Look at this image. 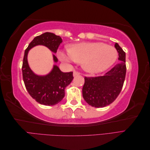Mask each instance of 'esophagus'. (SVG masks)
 Listing matches in <instances>:
<instances>
[{"mask_svg":"<svg viewBox=\"0 0 150 150\" xmlns=\"http://www.w3.org/2000/svg\"><path fill=\"white\" fill-rule=\"evenodd\" d=\"M79 75H80V72H78V71H73V76H74V77L78 76H79Z\"/></svg>","mask_w":150,"mask_h":150,"instance_id":"34e87169","label":"esophagus"}]
</instances>
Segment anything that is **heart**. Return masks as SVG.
<instances>
[{"label":"heart","instance_id":"heart-1","mask_svg":"<svg viewBox=\"0 0 150 150\" xmlns=\"http://www.w3.org/2000/svg\"><path fill=\"white\" fill-rule=\"evenodd\" d=\"M57 55L63 61L80 63L86 71L95 74L106 70L114 64L117 52L114 47L103 42H83L58 51Z\"/></svg>","mask_w":150,"mask_h":150}]
</instances>
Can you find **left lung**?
<instances>
[{"label":"left lung","mask_w":150,"mask_h":150,"mask_svg":"<svg viewBox=\"0 0 150 150\" xmlns=\"http://www.w3.org/2000/svg\"><path fill=\"white\" fill-rule=\"evenodd\" d=\"M115 47L118 52V64L103 76L84 77L83 96L93 107L103 108L112 103L123 86L126 72V54L117 43H115Z\"/></svg>","instance_id":"1"}]
</instances>
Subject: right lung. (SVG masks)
Masks as SVG:
<instances>
[{"label": "right lung", "mask_w": 150, "mask_h": 150, "mask_svg": "<svg viewBox=\"0 0 150 150\" xmlns=\"http://www.w3.org/2000/svg\"><path fill=\"white\" fill-rule=\"evenodd\" d=\"M62 42L60 36L45 33L36 36L25 50L22 71L25 88L32 98L45 106H54L62 100L65 95V88L74 78L73 72H62L57 66H54L49 74L44 76L35 75L29 66L28 54L32 47L38 45H43L56 52ZM53 57L54 62H57V57L54 55Z\"/></svg>", "instance_id": "right-lung-1"}]
</instances>
